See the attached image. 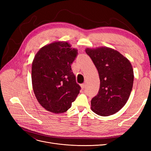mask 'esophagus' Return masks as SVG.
<instances>
[{
  "label": "esophagus",
  "mask_w": 151,
  "mask_h": 151,
  "mask_svg": "<svg viewBox=\"0 0 151 151\" xmlns=\"http://www.w3.org/2000/svg\"><path fill=\"white\" fill-rule=\"evenodd\" d=\"M81 88L82 89H84L85 88H86V84H85V83H84V84H82L81 85Z\"/></svg>",
  "instance_id": "obj_1"
}]
</instances>
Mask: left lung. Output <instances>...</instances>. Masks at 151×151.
Returning <instances> with one entry per match:
<instances>
[{"label":"left lung","mask_w":151,"mask_h":151,"mask_svg":"<svg viewBox=\"0 0 151 151\" xmlns=\"http://www.w3.org/2000/svg\"><path fill=\"white\" fill-rule=\"evenodd\" d=\"M98 71L100 86L98 94L91 100V109L98 115L116 113L129 99L134 83V70L130 62L117 50L101 47L87 48Z\"/></svg>","instance_id":"1"}]
</instances>
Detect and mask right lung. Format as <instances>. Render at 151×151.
<instances>
[{
  "instance_id": "1",
  "label": "right lung",
  "mask_w": 151,
  "mask_h": 151,
  "mask_svg": "<svg viewBox=\"0 0 151 151\" xmlns=\"http://www.w3.org/2000/svg\"><path fill=\"white\" fill-rule=\"evenodd\" d=\"M77 55L76 48L60 41L45 45L35 55L32 62V86L38 103L46 110L64 113L79 94L81 87L71 68Z\"/></svg>"
}]
</instances>
